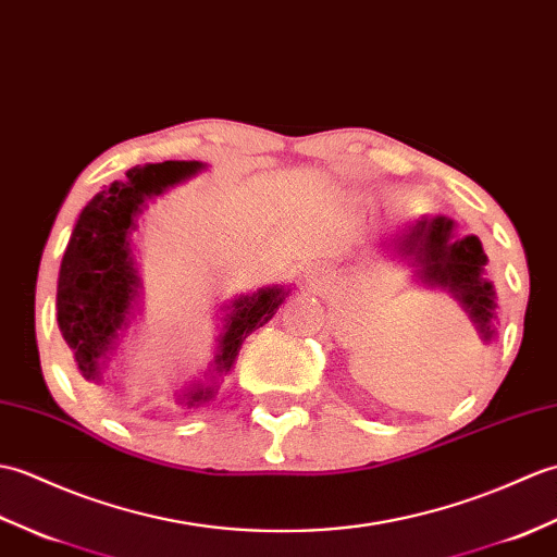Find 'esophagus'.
Wrapping results in <instances>:
<instances>
[{
    "label": "esophagus",
    "instance_id": "esophagus-1",
    "mask_svg": "<svg viewBox=\"0 0 557 557\" xmlns=\"http://www.w3.org/2000/svg\"><path fill=\"white\" fill-rule=\"evenodd\" d=\"M319 274V269H312V278Z\"/></svg>",
    "mask_w": 557,
    "mask_h": 557
}]
</instances>
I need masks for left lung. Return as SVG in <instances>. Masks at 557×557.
I'll use <instances>...</instances> for the list:
<instances>
[{"label": "left lung", "mask_w": 557, "mask_h": 557, "mask_svg": "<svg viewBox=\"0 0 557 557\" xmlns=\"http://www.w3.org/2000/svg\"><path fill=\"white\" fill-rule=\"evenodd\" d=\"M383 247L414 269L419 286L448 293L481 341L488 345L496 338V290L486 278L488 257L476 236H455V221L443 214L419 216Z\"/></svg>", "instance_id": "left-lung-1"}]
</instances>
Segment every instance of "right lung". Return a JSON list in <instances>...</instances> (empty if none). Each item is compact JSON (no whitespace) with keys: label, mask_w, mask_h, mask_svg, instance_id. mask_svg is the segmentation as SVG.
I'll return each instance as SVG.
<instances>
[{"label":"right lung","mask_w":557,"mask_h":557,"mask_svg":"<svg viewBox=\"0 0 557 557\" xmlns=\"http://www.w3.org/2000/svg\"><path fill=\"white\" fill-rule=\"evenodd\" d=\"M202 162H162L133 166L126 181H114L83 207L71 231L57 281V321L81 376L104 386L109 364L135 317L143 310V278L133 236L154 197L205 171ZM293 290L264 286L221 305L214 360L205 379L176 391L183 407H202L214 398L219 383L233 372L245 338L278 312Z\"/></svg>","instance_id":"right-lung-1"}]
</instances>
